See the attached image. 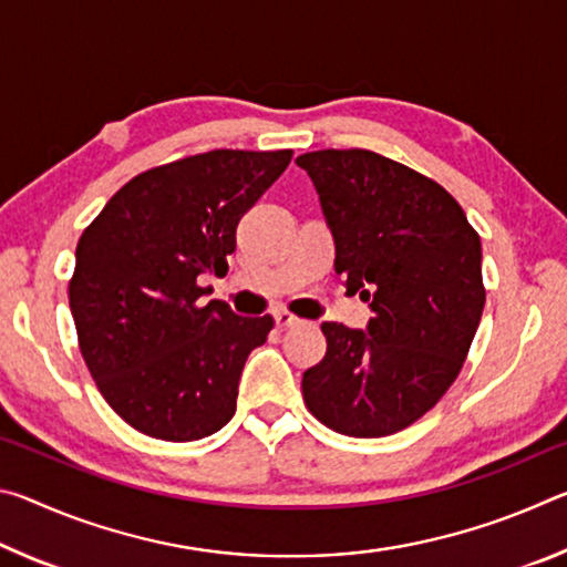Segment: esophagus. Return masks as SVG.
I'll list each match as a JSON object with an SVG mask.
<instances>
[{
	"mask_svg": "<svg viewBox=\"0 0 567 567\" xmlns=\"http://www.w3.org/2000/svg\"><path fill=\"white\" fill-rule=\"evenodd\" d=\"M275 322H277V328H280V330H287V328H295V324H300L302 320L295 318L292 312L282 310V312H275Z\"/></svg>",
	"mask_w": 567,
	"mask_h": 567,
	"instance_id": "1",
	"label": "esophagus"
}]
</instances>
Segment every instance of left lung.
I'll return each mask as SVG.
<instances>
[{"label":"left lung","mask_w":567,"mask_h":567,"mask_svg":"<svg viewBox=\"0 0 567 567\" xmlns=\"http://www.w3.org/2000/svg\"><path fill=\"white\" fill-rule=\"evenodd\" d=\"M334 237V272L370 300L368 332L322 322L307 410L350 437L400 433L463 370L485 307L480 235L445 187L370 150L297 157Z\"/></svg>","instance_id":"1"}]
</instances>
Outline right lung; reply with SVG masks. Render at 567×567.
<instances>
[{"instance_id": "right-lung-1", "label": "right lung", "mask_w": 567, "mask_h": 567, "mask_svg": "<svg viewBox=\"0 0 567 567\" xmlns=\"http://www.w3.org/2000/svg\"><path fill=\"white\" fill-rule=\"evenodd\" d=\"M292 150H213L152 167L114 192L76 243L70 310L107 405L140 433L189 443L235 415L247 354L272 315L199 302L227 270L235 229L282 175Z\"/></svg>"}]
</instances>
